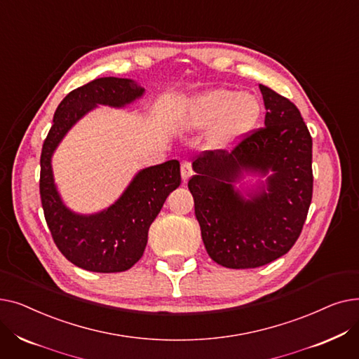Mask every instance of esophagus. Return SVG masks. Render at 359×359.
I'll return each mask as SVG.
<instances>
[{
	"label": "esophagus",
	"mask_w": 359,
	"mask_h": 359,
	"mask_svg": "<svg viewBox=\"0 0 359 359\" xmlns=\"http://www.w3.org/2000/svg\"><path fill=\"white\" fill-rule=\"evenodd\" d=\"M180 172H182L183 183H186L187 180H189V177L192 176V163H191V160H187V158L182 160V163H180Z\"/></svg>",
	"instance_id": "1"
}]
</instances>
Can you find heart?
I'll list each match as a JSON object with an SVG mask.
<instances>
[{
	"instance_id": "obj_1",
	"label": "heart",
	"mask_w": 359,
	"mask_h": 359,
	"mask_svg": "<svg viewBox=\"0 0 359 359\" xmlns=\"http://www.w3.org/2000/svg\"><path fill=\"white\" fill-rule=\"evenodd\" d=\"M260 115V104L252 94H238L233 90H212L196 97L187 113V122L194 128L218 123L214 141L227 145L256 123Z\"/></svg>"
}]
</instances>
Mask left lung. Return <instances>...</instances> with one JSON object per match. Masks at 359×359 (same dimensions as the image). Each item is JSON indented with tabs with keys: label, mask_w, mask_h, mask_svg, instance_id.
<instances>
[{
	"label": "left lung",
	"mask_w": 359,
	"mask_h": 359,
	"mask_svg": "<svg viewBox=\"0 0 359 359\" xmlns=\"http://www.w3.org/2000/svg\"><path fill=\"white\" fill-rule=\"evenodd\" d=\"M259 88L265 126L241 135L231 151H203L187 183L205 249L230 269L259 268L288 253L313 198L309 128L292 102L266 86ZM243 169H272L267 189L244 200L232 186Z\"/></svg>",
	"instance_id": "8db88e82"
}]
</instances>
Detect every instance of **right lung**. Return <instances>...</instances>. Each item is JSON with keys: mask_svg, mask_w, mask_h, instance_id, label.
I'll return each instance as SVG.
<instances>
[{"mask_svg": "<svg viewBox=\"0 0 359 359\" xmlns=\"http://www.w3.org/2000/svg\"><path fill=\"white\" fill-rule=\"evenodd\" d=\"M132 80L103 77L72 90L60 103L41 154V201L45 219L60 252L75 266L113 273L132 268L144 255L149 225L170 192L179 187L180 164L170 160L144 168L106 211L79 215L62 203L53 183L50 157L69 128L97 104L122 107L141 97Z\"/></svg>", "mask_w": 359, "mask_h": 359, "instance_id": "1", "label": "right lung"}]
</instances>
